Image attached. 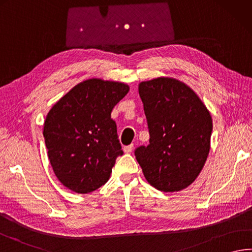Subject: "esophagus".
Returning a JSON list of instances; mask_svg holds the SVG:
<instances>
[{"label": "esophagus", "instance_id": "obj_1", "mask_svg": "<svg viewBox=\"0 0 252 252\" xmlns=\"http://www.w3.org/2000/svg\"><path fill=\"white\" fill-rule=\"evenodd\" d=\"M132 149H134V145H129V146H125L124 147V151L126 154H130Z\"/></svg>", "mask_w": 252, "mask_h": 252}]
</instances>
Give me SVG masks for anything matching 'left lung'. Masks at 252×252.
<instances>
[{"instance_id":"8db88e82","label":"left lung","mask_w":252,"mask_h":252,"mask_svg":"<svg viewBox=\"0 0 252 252\" xmlns=\"http://www.w3.org/2000/svg\"><path fill=\"white\" fill-rule=\"evenodd\" d=\"M149 128V145L135 150L150 185L178 192L192 184L211 148L213 121L201 98L187 84L160 77L139 83Z\"/></svg>"}]
</instances>
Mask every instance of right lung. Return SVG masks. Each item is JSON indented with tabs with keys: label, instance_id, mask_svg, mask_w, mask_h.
<instances>
[{
	"label": "right lung",
	"instance_id": "add662e5",
	"mask_svg": "<svg viewBox=\"0 0 252 252\" xmlns=\"http://www.w3.org/2000/svg\"><path fill=\"white\" fill-rule=\"evenodd\" d=\"M129 91L127 84L89 79L61 97L44 123L52 170L71 191L87 194L105 184L123 155L114 106Z\"/></svg>",
	"mask_w": 252,
	"mask_h": 252
}]
</instances>
